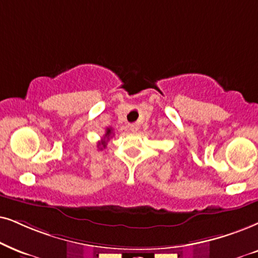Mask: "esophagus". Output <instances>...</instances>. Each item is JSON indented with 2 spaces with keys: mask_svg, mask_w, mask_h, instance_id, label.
Here are the masks:
<instances>
[{
  "mask_svg": "<svg viewBox=\"0 0 258 258\" xmlns=\"http://www.w3.org/2000/svg\"><path fill=\"white\" fill-rule=\"evenodd\" d=\"M130 130H131L132 132H137L139 130V125L138 123H132V125H130Z\"/></svg>",
  "mask_w": 258,
  "mask_h": 258,
  "instance_id": "1",
  "label": "esophagus"
}]
</instances>
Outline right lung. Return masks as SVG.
<instances>
[{
    "label": "right lung",
    "mask_w": 258,
    "mask_h": 258,
    "mask_svg": "<svg viewBox=\"0 0 258 258\" xmlns=\"http://www.w3.org/2000/svg\"><path fill=\"white\" fill-rule=\"evenodd\" d=\"M110 136H112V128H109V127H108V128H107V131H106V135L103 136V139L101 140V142H99V145H97L101 150L106 148L107 140L110 138Z\"/></svg>",
    "instance_id": "right-lung-1"
}]
</instances>
